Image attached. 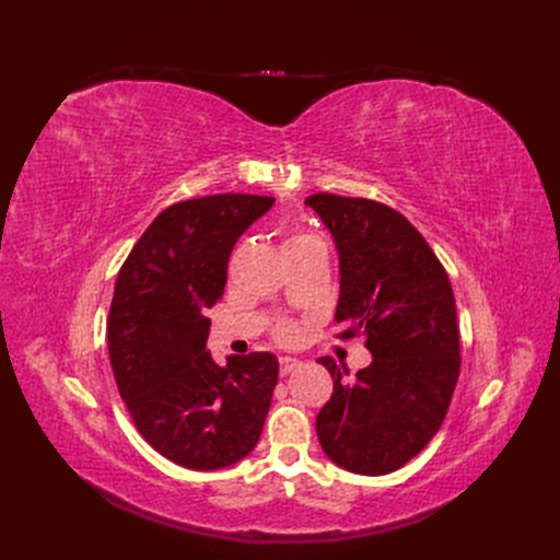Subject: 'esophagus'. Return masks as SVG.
<instances>
[{
    "instance_id": "1",
    "label": "esophagus",
    "mask_w": 560,
    "mask_h": 560,
    "mask_svg": "<svg viewBox=\"0 0 560 560\" xmlns=\"http://www.w3.org/2000/svg\"><path fill=\"white\" fill-rule=\"evenodd\" d=\"M298 368H302V361H298V359H292V357H281V359H279V372H281V376L290 374L292 370H298Z\"/></svg>"
}]
</instances>
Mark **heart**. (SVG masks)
Instances as JSON below:
<instances>
[{"instance_id": "heart-1", "label": "heart", "mask_w": 560, "mask_h": 560, "mask_svg": "<svg viewBox=\"0 0 560 560\" xmlns=\"http://www.w3.org/2000/svg\"><path fill=\"white\" fill-rule=\"evenodd\" d=\"M311 243H319V238H315L313 233H306V231H292L285 243H283V249H290V247H304V245H311ZM279 336L283 340H292L295 338V327L290 325V322H283V325L279 327Z\"/></svg>"}]
</instances>
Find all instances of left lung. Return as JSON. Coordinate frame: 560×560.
<instances>
[{"label":"left lung","mask_w":560,"mask_h":560,"mask_svg":"<svg viewBox=\"0 0 560 560\" xmlns=\"http://www.w3.org/2000/svg\"><path fill=\"white\" fill-rule=\"evenodd\" d=\"M306 206L340 256L338 338L363 336L372 363L347 378L331 357L334 395L315 420L325 454L354 475H388L443 424L460 372L450 277L422 233L390 206L317 192Z\"/></svg>","instance_id":"left-lung-1"}]
</instances>
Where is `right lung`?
<instances>
[{"label": "right lung", "mask_w": 560, "mask_h": 560, "mask_svg": "<svg viewBox=\"0 0 560 560\" xmlns=\"http://www.w3.org/2000/svg\"><path fill=\"white\" fill-rule=\"evenodd\" d=\"M272 203L238 192L172 203L115 281L106 338L117 390L147 443L188 469L238 463L268 418L277 357L254 351L218 365L203 311L222 298L233 245Z\"/></svg>", "instance_id": "right-lung-1"}]
</instances>
